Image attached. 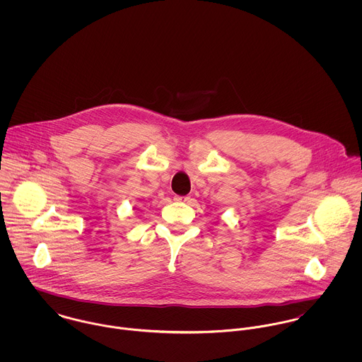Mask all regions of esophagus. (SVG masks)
Returning a JSON list of instances; mask_svg holds the SVG:
<instances>
[{"mask_svg": "<svg viewBox=\"0 0 362 362\" xmlns=\"http://www.w3.org/2000/svg\"><path fill=\"white\" fill-rule=\"evenodd\" d=\"M174 199H175L177 202H189L191 197H175Z\"/></svg>", "mask_w": 362, "mask_h": 362, "instance_id": "1", "label": "esophagus"}]
</instances>
